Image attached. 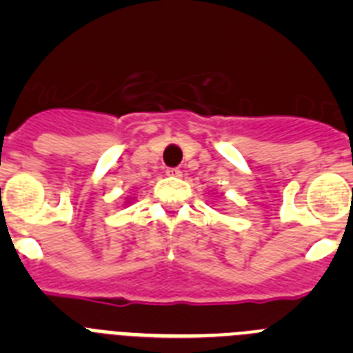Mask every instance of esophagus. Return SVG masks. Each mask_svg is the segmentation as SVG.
Instances as JSON below:
<instances>
[{"label":"esophagus","mask_w":353,"mask_h":353,"mask_svg":"<svg viewBox=\"0 0 353 353\" xmlns=\"http://www.w3.org/2000/svg\"><path fill=\"white\" fill-rule=\"evenodd\" d=\"M166 174L168 176H174V179H179V176H182V171H180L179 168H170V170H166Z\"/></svg>","instance_id":"obj_1"}]
</instances>
